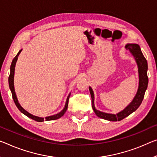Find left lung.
<instances>
[{
    "label": "left lung",
    "mask_w": 157,
    "mask_h": 157,
    "mask_svg": "<svg viewBox=\"0 0 157 157\" xmlns=\"http://www.w3.org/2000/svg\"><path fill=\"white\" fill-rule=\"evenodd\" d=\"M126 50H129L130 52L133 56L135 60L138 69V76H139V84L138 88H137V93L135 97L132 99L131 102L128 105L124 108L121 112L117 114H110V113H106L101 112L96 109L95 107V95L94 92L91 87L89 86V90L92 98V107L95 113V114L101 119L110 121H118L124 119V118L127 117L132 112H134L137 108L141 105L143 101L144 93L147 88L148 85V77H147V62L144 57L143 52L141 51L140 47L138 44L136 43H127L126 45Z\"/></svg>",
    "instance_id": "left-lung-1"
}]
</instances>
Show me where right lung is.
Masks as SVG:
<instances>
[{"mask_svg": "<svg viewBox=\"0 0 157 157\" xmlns=\"http://www.w3.org/2000/svg\"><path fill=\"white\" fill-rule=\"evenodd\" d=\"M21 50H22V49H21L20 51H19L17 55H16L15 57H14V58L13 59V62H12V64H11V66H10V76H9V78H8L9 87H10V90H11L12 95H13V100H14V103H15L17 107L18 108V109L20 110V112L22 113V114L26 115V117H28L29 118H30V119L34 120V121H38V122H43V121H52V120H56V119H59L60 117H62V116H63L65 114V112H66V111L67 109V107H68L69 99V97H70L71 93L69 94L68 96H67L66 102H65L64 107V109L61 111V112H59V113H57V114H54V115H52V116H49V117H45V118L39 117H37V116H34V115L30 114L29 112H28L27 111H26L20 105V102H19V101L17 100V98L15 91H14V68H15L16 62H17V61L18 56H19V55L20 54V52H21Z\"/></svg>", "mask_w": 157, "mask_h": 157, "instance_id": "add662e5", "label": "right lung"}]
</instances>
